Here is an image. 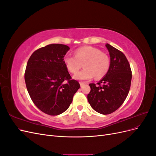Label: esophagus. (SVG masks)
<instances>
[{"label":"esophagus","instance_id":"1","mask_svg":"<svg viewBox=\"0 0 156 156\" xmlns=\"http://www.w3.org/2000/svg\"><path fill=\"white\" fill-rule=\"evenodd\" d=\"M79 83H80V85H81V87H83V86L84 85V84H85V83H83V82H80Z\"/></svg>","mask_w":156,"mask_h":156}]
</instances>
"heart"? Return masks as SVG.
<instances>
[{
  "instance_id": "heart-1",
  "label": "heart",
  "mask_w": 156,
  "mask_h": 156,
  "mask_svg": "<svg viewBox=\"0 0 156 156\" xmlns=\"http://www.w3.org/2000/svg\"><path fill=\"white\" fill-rule=\"evenodd\" d=\"M74 56L67 55L64 58L66 68L72 73H76L83 64L84 69L75 74L73 78L80 81H88L94 76L96 79L103 78L110 68L108 56L100 49L90 46L82 47L74 52Z\"/></svg>"
}]
</instances>
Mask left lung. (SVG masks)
Here are the masks:
<instances>
[{"label": "left lung", "instance_id": "obj_1", "mask_svg": "<svg viewBox=\"0 0 156 156\" xmlns=\"http://www.w3.org/2000/svg\"><path fill=\"white\" fill-rule=\"evenodd\" d=\"M105 46L110 55L109 69L98 82V86L89 84L90 92L87 96L92 108L102 115L111 114L122 105L129 93L132 77L124 54L109 44Z\"/></svg>", "mask_w": 156, "mask_h": 156}]
</instances>
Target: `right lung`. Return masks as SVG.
I'll return each mask as SVG.
<instances>
[{
    "mask_svg": "<svg viewBox=\"0 0 156 156\" xmlns=\"http://www.w3.org/2000/svg\"><path fill=\"white\" fill-rule=\"evenodd\" d=\"M68 45L49 44L35 51L27 64L25 80L32 101L40 111L58 115L66 111L80 88L64 64Z\"/></svg>",
    "mask_w": 156,
    "mask_h": 156,
    "instance_id": "add662e5",
    "label": "right lung"
}]
</instances>
